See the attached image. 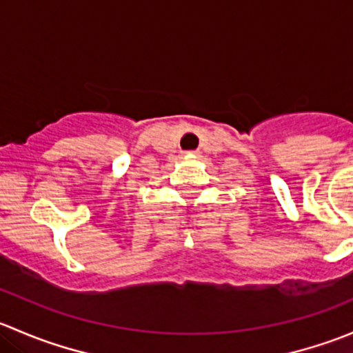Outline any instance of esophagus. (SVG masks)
I'll return each instance as SVG.
<instances>
[{
    "instance_id": "esophagus-1",
    "label": "esophagus",
    "mask_w": 353,
    "mask_h": 353,
    "mask_svg": "<svg viewBox=\"0 0 353 353\" xmlns=\"http://www.w3.org/2000/svg\"><path fill=\"white\" fill-rule=\"evenodd\" d=\"M198 152H186V157H196Z\"/></svg>"
}]
</instances>
